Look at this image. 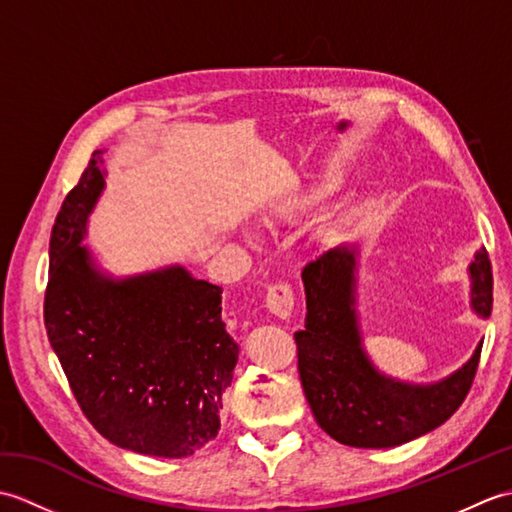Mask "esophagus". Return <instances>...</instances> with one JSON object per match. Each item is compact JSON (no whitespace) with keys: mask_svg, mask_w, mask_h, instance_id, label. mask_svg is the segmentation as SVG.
<instances>
[{"mask_svg":"<svg viewBox=\"0 0 512 512\" xmlns=\"http://www.w3.org/2000/svg\"><path fill=\"white\" fill-rule=\"evenodd\" d=\"M266 308L279 319H288L292 310H295V292L286 281L273 284L266 292Z\"/></svg>","mask_w":512,"mask_h":512,"instance_id":"obj_1","label":"esophagus"}]
</instances>
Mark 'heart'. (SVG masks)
Masks as SVG:
<instances>
[{
	"label": "heart",
	"instance_id": "1",
	"mask_svg": "<svg viewBox=\"0 0 512 512\" xmlns=\"http://www.w3.org/2000/svg\"><path fill=\"white\" fill-rule=\"evenodd\" d=\"M334 187H336V178H325L323 182H319L317 187L310 191L308 198H319V195L332 191ZM288 211H290V204H281V206H277V209H273V215H286Z\"/></svg>",
	"mask_w": 512,
	"mask_h": 512
}]
</instances>
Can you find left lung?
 I'll return each instance as SVG.
<instances>
[{
  "mask_svg": "<svg viewBox=\"0 0 512 512\" xmlns=\"http://www.w3.org/2000/svg\"><path fill=\"white\" fill-rule=\"evenodd\" d=\"M471 273V306L482 319L493 310V270L486 248ZM306 328L295 332L299 378L319 427L358 449H389L447 422L464 402L480 365L482 343L458 372L433 385H411L380 374L369 361L356 319V248L339 246L301 270Z\"/></svg>",
  "mask_w": 512,
  "mask_h": 512,
  "instance_id": "left-lung-1",
  "label": "left lung"
}]
</instances>
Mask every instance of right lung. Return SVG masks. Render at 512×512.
I'll list each match as a JSON object with an SVG mask.
<instances>
[{"label": "right lung", "mask_w": 512, "mask_h": 512, "mask_svg": "<svg viewBox=\"0 0 512 512\" xmlns=\"http://www.w3.org/2000/svg\"><path fill=\"white\" fill-rule=\"evenodd\" d=\"M94 151L50 237L43 321L72 394L105 440L187 458L220 431L239 347L222 321V288L182 266L112 279L81 246L105 187Z\"/></svg>", "instance_id": "obj_1"}]
</instances>
